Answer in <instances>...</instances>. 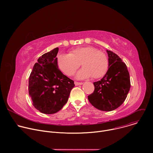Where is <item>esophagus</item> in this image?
Returning a JSON list of instances; mask_svg holds the SVG:
<instances>
[{
    "label": "esophagus",
    "mask_w": 153,
    "mask_h": 153,
    "mask_svg": "<svg viewBox=\"0 0 153 153\" xmlns=\"http://www.w3.org/2000/svg\"><path fill=\"white\" fill-rule=\"evenodd\" d=\"M74 84L76 86H77V85H81L83 84L82 82H74Z\"/></svg>",
    "instance_id": "obj_1"
}]
</instances>
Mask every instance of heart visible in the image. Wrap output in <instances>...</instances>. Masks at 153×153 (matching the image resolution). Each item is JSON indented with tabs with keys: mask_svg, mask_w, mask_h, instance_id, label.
Wrapping results in <instances>:
<instances>
[{
	"mask_svg": "<svg viewBox=\"0 0 153 153\" xmlns=\"http://www.w3.org/2000/svg\"><path fill=\"white\" fill-rule=\"evenodd\" d=\"M80 63L83 68L77 74L78 79L100 78L108 68L106 55L93 47H79L73 50L70 54H61L57 56L58 67L67 76H72Z\"/></svg>",
	"mask_w": 153,
	"mask_h": 153,
	"instance_id": "b5f03b06",
	"label": "heart"
}]
</instances>
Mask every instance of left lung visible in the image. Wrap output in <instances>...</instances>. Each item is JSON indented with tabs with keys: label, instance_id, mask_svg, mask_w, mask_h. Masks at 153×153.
Segmentation results:
<instances>
[{
	"label": "left lung",
	"instance_id": "left-lung-1",
	"mask_svg": "<svg viewBox=\"0 0 153 153\" xmlns=\"http://www.w3.org/2000/svg\"><path fill=\"white\" fill-rule=\"evenodd\" d=\"M108 70L103 78L94 82V91L88 96L91 104L101 111H111L125 100L129 91V74L126 64L116 54L106 50Z\"/></svg>",
	"mask_w": 153,
	"mask_h": 153
}]
</instances>
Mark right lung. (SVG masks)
<instances>
[{"label": "right lung", "mask_w": 153, "mask_h": 153, "mask_svg": "<svg viewBox=\"0 0 153 153\" xmlns=\"http://www.w3.org/2000/svg\"><path fill=\"white\" fill-rule=\"evenodd\" d=\"M59 48L40 56L29 77L28 91L33 105L40 112L51 114L67 103L74 81L58 68Z\"/></svg>", "instance_id": "1"}]
</instances>
